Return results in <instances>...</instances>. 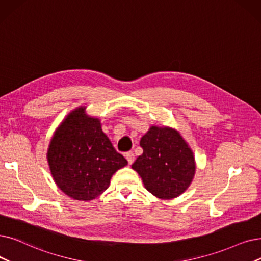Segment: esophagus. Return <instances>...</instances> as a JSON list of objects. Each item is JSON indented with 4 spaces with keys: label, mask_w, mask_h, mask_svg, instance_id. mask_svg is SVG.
Here are the masks:
<instances>
[{
    "label": "esophagus",
    "mask_w": 261,
    "mask_h": 261,
    "mask_svg": "<svg viewBox=\"0 0 261 261\" xmlns=\"http://www.w3.org/2000/svg\"><path fill=\"white\" fill-rule=\"evenodd\" d=\"M126 158H127V160H128V163H129V164H132V163L134 162L135 156H134V153H133L132 151L127 152V153H126Z\"/></svg>",
    "instance_id": "34e87169"
}]
</instances>
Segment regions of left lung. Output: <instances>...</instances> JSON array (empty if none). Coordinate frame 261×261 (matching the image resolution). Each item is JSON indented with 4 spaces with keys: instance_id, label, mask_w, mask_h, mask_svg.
<instances>
[{
    "instance_id": "left-lung-1",
    "label": "left lung",
    "mask_w": 261,
    "mask_h": 261,
    "mask_svg": "<svg viewBox=\"0 0 261 261\" xmlns=\"http://www.w3.org/2000/svg\"><path fill=\"white\" fill-rule=\"evenodd\" d=\"M143 153L132 164L150 193L172 199L189 188L195 174L193 151L172 128L152 126L141 139Z\"/></svg>"
}]
</instances>
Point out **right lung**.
Instances as JSON below:
<instances>
[{"label": "right lung", "instance_id": "add662e5", "mask_svg": "<svg viewBox=\"0 0 261 261\" xmlns=\"http://www.w3.org/2000/svg\"><path fill=\"white\" fill-rule=\"evenodd\" d=\"M55 184L76 200H92L109 188L116 171L128 164L101 129L98 118L77 108L56 129L47 153Z\"/></svg>", "mask_w": 261, "mask_h": 261}]
</instances>
